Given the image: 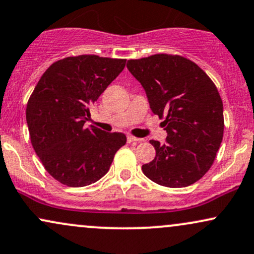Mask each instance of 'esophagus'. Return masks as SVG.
Listing matches in <instances>:
<instances>
[{"mask_svg": "<svg viewBox=\"0 0 254 254\" xmlns=\"http://www.w3.org/2000/svg\"><path fill=\"white\" fill-rule=\"evenodd\" d=\"M127 143H139V142H142V139H140V138H137V137H133L131 135L127 136Z\"/></svg>", "mask_w": 254, "mask_h": 254, "instance_id": "34e87169", "label": "esophagus"}]
</instances>
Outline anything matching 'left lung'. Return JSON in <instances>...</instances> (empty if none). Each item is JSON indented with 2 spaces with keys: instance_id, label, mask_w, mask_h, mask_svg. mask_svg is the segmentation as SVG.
<instances>
[{
  "instance_id": "left-lung-1",
  "label": "left lung",
  "mask_w": 254,
  "mask_h": 254,
  "mask_svg": "<svg viewBox=\"0 0 254 254\" xmlns=\"http://www.w3.org/2000/svg\"><path fill=\"white\" fill-rule=\"evenodd\" d=\"M127 69L144 88L151 111L168 136L151 139L156 156L143 164L157 185L182 188L195 183L212 167L224 136V106L218 88L191 60L154 54L127 60Z\"/></svg>"
}]
</instances>
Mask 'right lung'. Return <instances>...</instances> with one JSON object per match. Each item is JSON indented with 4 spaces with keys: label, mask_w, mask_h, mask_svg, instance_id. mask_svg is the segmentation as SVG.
<instances>
[{
    "label": "right lung",
    "mask_w": 254,
    "mask_h": 254,
    "mask_svg": "<svg viewBox=\"0 0 254 254\" xmlns=\"http://www.w3.org/2000/svg\"><path fill=\"white\" fill-rule=\"evenodd\" d=\"M125 63L86 54L58 60L29 98L26 119L33 148L48 174L67 187H84L102 179L127 143L122 132L85 127L91 106Z\"/></svg>",
    "instance_id": "1"
}]
</instances>
